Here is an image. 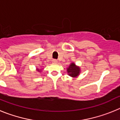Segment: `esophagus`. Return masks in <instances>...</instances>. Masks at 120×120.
<instances>
[{
	"mask_svg": "<svg viewBox=\"0 0 120 120\" xmlns=\"http://www.w3.org/2000/svg\"><path fill=\"white\" fill-rule=\"evenodd\" d=\"M52 62L53 64H56L58 62V61H57L56 59H53L52 60Z\"/></svg>",
	"mask_w": 120,
	"mask_h": 120,
	"instance_id": "obj_1",
	"label": "esophagus"
}]
</instances>
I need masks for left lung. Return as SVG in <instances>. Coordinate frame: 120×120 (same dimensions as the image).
Wrapping results in <instances>:
<instances>
[{"label":"left lung","instance_id":"left-lung-1","mask_svg":"<svg viewBox=\"0 0 120 120\" xmlns=\"http://www.w3.org/2000/svg\"><path fill=\"white\" fill-rule=\"evenodd\" d=\"M80 69L79 67L76 66L75 63H71L69 67L67 68V73L70 76L72 77H76L80 74Z\"/></svg>","mask_w":120,"mask_h":120}]
</instances>
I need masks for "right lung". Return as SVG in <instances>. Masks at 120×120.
I'll use <instances>...</instances> for the list:
<instances>
[{"label": "right lung", "mask_w": 120, "mask_h": 120, "mask_svg": "<svg viewBox=\"0 0 120 120\" xmlns=\"http://www.w3.org/2000/svg\"><path fill=\"white\" fill-rule=\"evenodd\" d=\"M37 70L38 71V72H40V71H41V70H39L38 68H37Z\"/></svg>", "instance_id": "add662e5"}]
</instances>
